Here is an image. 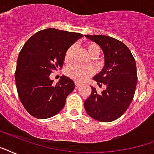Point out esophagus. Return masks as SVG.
I'll use <instances>...</instances> for the list:
<instances>
[{
  "mask_svg": "<svg viewBox=\"0 0 154 154\" xmlns=\"http://www.w3.org/2000/svg\"><path fill=\"white\" fill-rule=\"evenodd\" d=\"M81 85H82L80 84L79 82H75V86H76V88H79Z\"/></svg>",
  "mask_w": 154,
  "mask_h": 154,
  "instance_id": "1",
  "label": "esophagus"
}]
</instances>
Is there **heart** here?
Here are the masks:
<instances>
[{
	"instance_id": "heart-1",
	"label": "heart",
	"mask_w": 154,
	"mask_h": 154,
	"mask_svg": "<svg viewBox=\"0 0 154 154\" xmlns=\"http://www.w3.org/2000/svg\"><path fill=\"white\" fill-rule=\"evenodd\" d=\"M85 48L88 54L91 57H95L99 54L100 49L96 43L92 42H88L85 44ZM74 51V46L71 45L66 49L64 52V61L69 62L72 58V54ZM65 73L68 77L72 78L76 82H85L90 77V75L93 73V69L90 66H85V65H80L77 64H73L70 65L65 70Z\"/></svg>"
}]
</instances>
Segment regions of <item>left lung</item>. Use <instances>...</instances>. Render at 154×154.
Masks as SVG:
<instances>
[{"mask_svg": "<svg viewBox=\"0 0 154 154\" xmlns=\"http://www.w3.org/2000/svg\"><path fill=\"white\" fill-rule=\"evenodd\" d=\"M85 36L103 50L105 64L94 80L99 86H106L100 94L91 87V94L84 103L85 111L98 121H114L127 111L134 97L137 83L136 60L121 41L106 35Z\"/></svg>", "mask_w": 154, "mask_h": 154, "instance_id": "obj_1", "label": "left lung"}]
</instances>
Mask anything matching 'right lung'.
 Listing matches in <instances>:
<instances>
[{
  "label": "right lung",
  "mask_w": 154,
  "mask_h": 154,
  "mask_svg": "<svg viewBox=\"0 0 154 154\" xmlns=\"http://www.w3.org/2000/svg\"><path fill=\"white\" fill-rule=\"evenodd\" d=\"M83 35L48 28L35 33L20 51L15 81L21 103L37 119L56 116L65 105L67 96L75 89L74 82L62 76L56 85L50 74L64 64V52Z\"/></svg>",
  "instance_id": "right-lung-1"
}]
</instances>
